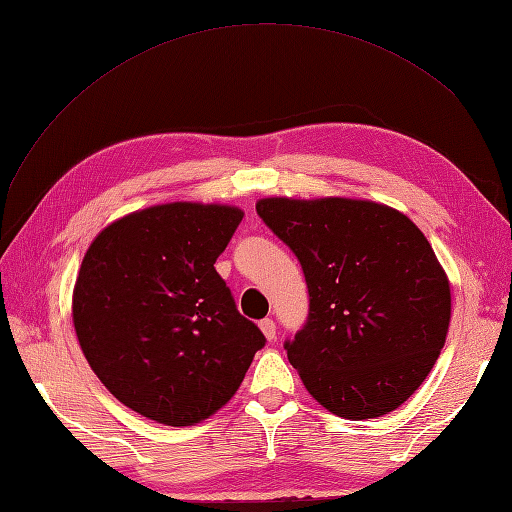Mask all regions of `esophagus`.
I'll list each match as a JSON object with an SVG mask.
<instances>
[{
	"label": "esophagus",
	"mask_w": 512,
	"mask_h": 512,
	"mask_svg": "<svg viewBox=\"0 0 512 512\" xmlns=\"http://www.w3.org/2000/svg\"><path fill=\"white\" fill-rule=\"evenodd\" d=\"M260 331L265 333V337L269 339V342H273V339H275V322L271 318L260 320Z\"/></svg>",
	"instance_id": "34e87169"
}]
</instances>
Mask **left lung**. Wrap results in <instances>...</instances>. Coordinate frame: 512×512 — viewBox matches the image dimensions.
Instances as JSON below:
<instances>
[{"mask_svg": "<svg viewBox=\"0 0 512 512\" xmlns=\"http://www.w3.org/2000/svg\"><path fill=\"white\" fill-rule=\"evenodd\" d=\"M256 211L301 262L309 312L288 361L329 412L363 421L423 384L451 322V286L404 213L352 198H262Z\"/></svg>", "mask_w": 512, "mask_h": 512, "instance_id": "8db88e82", "label": "left lung"}]
</instances>
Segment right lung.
Wrapping results in <instances>:
<instances>
[{
    "instance_id": "obj_1",
    "label": "right lung",
    "mask_w": 512,
    "mask_h": 512,
    "mask_svg": "<svg viewBox=\"0 0 512 512\" xmlns=\"http://www.w3.org/2000/svg\"><path fill=\"white\" fill-rule=\"evenodd\" d=\"M243 211L170 203L126 215L89 245L72 318L83 354L123 406L183 427L235 395L265 335L239 314L215 260Z\"/></svg>"
}]
</instances>
